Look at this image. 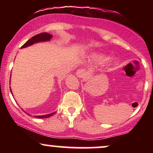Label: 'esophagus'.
<instances>
[{"label": "esophagus", "mask_w": 153, "mask_h": 153, "mask_svg": "<svg viewBox=\"0 0 153 153\" xmlns=\"http://www.w3.org/2000/svg\"><path fill=\"white\" fill-rule=\"evenodd\" d=\"M76 74L79 78H85V76H87V71H85V69H79L77 71Z\"/></svg>", "instance_id": "1"}]
</instances>
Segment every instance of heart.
Listing matches in <instances>:
<instances>
[{"label": "heart", "mask_w": 153, "mask_h": 153, "mask_svg": "<svg viewBox=\"0 0 153 153\" xmlns=\"http://www.w3.org/2000/svg\"><path fill=\"white\" fill-rule=\"evenodd\" d=\"M94 59H96V60L99 61V62H102V61L104 60V57H102V56H100V55H97V54H95L94 55Z\"/></svg>", "instance_id": "b5f03b06"}]
</instances>
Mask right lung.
I'll return each mask as SVG.
<instances>
[{
	"instance_id": "add662e5",
	"label": "right lung",
	"mask_w": 153,
	"mask_h": 153,
	"mask_svg": "<svg viewBox=\"0 0 153 153\" xmlns=\"http://www.w3.org/2000/svg\"><path fill=\"white\" fill-rule=\"evenodd\" d=\"M52 35L50 34H48L47 32H44V33H40V34H38L35 36H32L30 39L28 40L24 44V45L22 47V48H24V47H26L28 46H30V45H33V44L39 42H44V41H49L51 38H52ZM54 113L52 114H46V115H43V116H36V118H40V119H45V118H47V117H50L51 116H52L54 114ZM28 115H29L28 114Z\"/></svg>"
}]
</instances>
